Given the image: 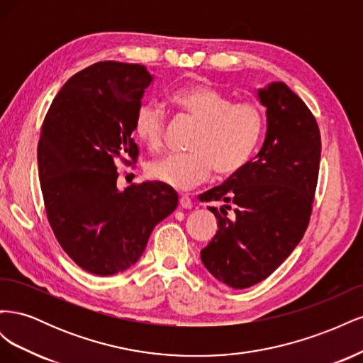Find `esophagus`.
Wrapping results in <instances>:
<instances>
[{"mask_svg": "<svg viewBox=\"0 0 363 363\" xmlns=\"http://www.w3.org/2000/svg\"><path fill=\"white\" fill-rule=\"evenodd\" d=\"M180 206H182L183 208H191V207H192V200L189 199L188 195H182V196H180Z\"/></svg>", "mask_w": 363, "mask_h": 363, "instance_id": "34e87169", "label": "esophagus"}]
</instances>
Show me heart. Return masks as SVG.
Here are the masks:
<instances>
[{"mask_svg": "<svg viewBox=\"0 0 363 363\" xmlns=\"http://www.w3.org/2000/svg\"><path fill=\"white\" fill-rule=\"evenodd\" d=\"M172 101L199 119L203 128L194 139L191 152L151 162V179L172 189L188 191L204 182L212 168L219 175H232L245 167L263 130V113L256 104L233 103L227 94L207 83L179 89ZM164 128L167 116L160 107L151 103L138 107L135 133L142 144L159 151Z\"/></svg>", "mask_w": 363, "mask_h": 363, "instance_id": "b5f03b06", "label": "heart"}]
</instances>
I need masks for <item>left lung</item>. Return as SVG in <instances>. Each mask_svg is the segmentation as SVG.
<instances>
[{
  "label": "left lung",
  "instance_id": "1",
  "mask_svg": "<svg viewBox=\"0 0 363 363\" xmlns=\"http://www.w3.org/2000/svg\"><path fill=\"white\" fill-rule=\"evenodd\" d=\"M267 108L260 151L221 186L204 192L218 230L200 252L212 276L235 289L250 288L276 271L301 240L312 212L321 159L318 124L301 98L283 82L257 89ZM228 202L235 204L227 216Z\"/></svg>",
  "mask_w": 363,
  "mask_h": 363
}]
</instances>
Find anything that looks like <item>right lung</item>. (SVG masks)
Wrapping results in <instances>:
<instances>
[{"mask_svg":"<svg viewBox=\"0 0 363 363\" xmlns=\"http://www.w3.org/2000/svg\"><path fill=\"white\" fill-rule=\"evenodd\" d=\"M152 82L144 65L95 63L62 86L43 121L38 164L48 221L67 255L95 276L135 265L179 203L160 182L116 184V162L138 157L135 116Z\"/></svg>","mask_w":363,"mask_h":363,"instance_id":"obj_1","label":"right lung"}]
</instances>
